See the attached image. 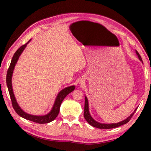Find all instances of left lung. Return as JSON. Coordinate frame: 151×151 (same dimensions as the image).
I'll return each instance as SVG.
<instances>
[{"mask_svg":"<svg viewBox=\"0 0 151 151\" xmlns=\"http://www.w3.org/2000/svg\"><path fill=\"white\" fill-rule=\"evenodd\" d=\"M136 54L137 55L138 57H139V60L141 61L142 63L141 57H140V55L139 54V52L136 50ZM137 108L134 110V111L132 112V113L130 115L127 119H124V121H122L121 122H119L118 123H112V124H104V123H101V122H99L96 121L95 120H94L93 118H92L91 115L90 114V112H89V109H88V99L85 96V111H84V117L86 119V121L88 122V124H90L91 126H93L94 127L98 128V129H113V128H116L119 127L120 126H121L122 124H124L127 123L131 119L132 116H133L134 113L135 111H137Z\"/></svg>","mask_w":151,"mask_h":151,"instance_id":"obj_1","label":"left lung"}]
</instances>
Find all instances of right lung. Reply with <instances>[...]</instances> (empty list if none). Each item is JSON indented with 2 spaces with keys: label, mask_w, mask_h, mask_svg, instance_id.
<instances>
[{
  "label": "right lung",
  "mask_w": 151,
  "mask_h": 151,
  "mask_svg": "<svg viewBox=\"0 0 151 151\" xmlns=\"http://www.w3.org/2000/svg\"><path fill=\"white\" fill-rule=\"evenodd\" d=\"M30 41V40H29V41H28V42L26 43V44L21 46V47H20L14 54L13 57H12L11 60V65H10L8 71H7L6 85H7V87H8V89H9L10 97H11V99L12 107H13V109H14V111H16L17 113L19 114V116L22 117V118H24L27 120H29V121H31L32 122H37V123H39V124H45V123H48V122L52 121L53 120H55L56 118H57L58 113H59L60 104L62 103L64 99H65L70 93H71V92H73L74 90H75V86H70L63 89V90L58 94L57 98L55 99L54 105L52 106V110H51L50 112H48L47 114H46V115H43V116L32 115V114H29L27 113V112H24L21 109H20V107L19 106V104H18L17 102L16 101V99H15L14 94L13 93V90H12V73H13L14 66L16 65L18 60H19L20 55H21L22 51L24 50L25 47H27V44Z\"/></svg>",
  "instance_id": "obj_1"
}]
</instances>
